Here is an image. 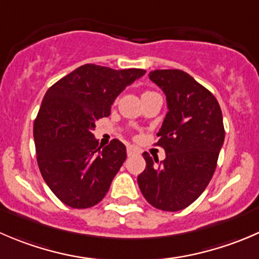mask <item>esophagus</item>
I'll return each mask as SVG.
<instances>
[{
  "mask_svg": "<svg viewBox=\"0 0 259 259\" xmlns=\"http://www.w3.org/2000/svg\"><path fill=\"white\" fill-rule=\"evenodd\" d=\"M126 153H127V155H134V154H137L138 153V149L137 148H134V146H127V149H126Z\"/></svg>",
  "mask_w": 259,
  "mask_h": 259,
  "instance_id": "34e87169",
  "label": "esophagus"
}]
</instances>
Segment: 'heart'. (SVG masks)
<instances>
[{
  "label": "heart",
  "instance_id": "b5f03b06",
  "mask_svg": "<svg viewBox=\"0 0 259 259\" xmlns=\"http://www.w3.org/2000/svg\"><path fill=\"white\" fill-rule=\"evenodd\" d=\"M146 93H149V91H146ZM144 94H145V93H144Z\"/></svg>",
  "mask_w": 259,
  "mask_h": 259
}]
</instances>
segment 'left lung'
Listing matches in <instances>:
<instances>
[{"label": "left lung", "instance_id": "1", "mask_svg": "<svg viewBox=\"0 0 259 259\" xmlns=\"http://www.w3.org/2000/svg\"><path fill=\"white\" fill-rule=\"evenodd\" d=\"M149 79L166 96L168 113L156 135L163 161L144 153L138 184L149 204L177 211L198 199L209 184L224 142L221 106L209 90L182 70H154Z\"/></svg>", "mask_w": 259, "mask_h": 259}]
</instances>
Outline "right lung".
<instances>
[{
  "instance_id": "obj_1",
  "label": "right lung",
  "mask_w": 259,
  "mask_h": 259,
  "mask_svg": "<svg viewBox=\"0 0 259 259\" xmlns=\"http://www.w3.org/2000/svg\"><path fill=\"white\" fill-rule=\"evenodd\" d=\"M145 72L86 64L46 91L33 124L36 158L46 184L69 207L90 208L108 193L126 148L117 139L99 145L95 121L109 116L117 95Z\"/></svg>"
}]
</instances>
